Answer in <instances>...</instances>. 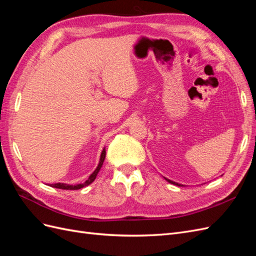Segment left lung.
Wrapping results in <instances>:
<instances>
[{
	"label": "left lung",
	"instance_id": "obj_1",
	"mask_svg": "<svg viewBox=\"0 0 256 256\" xmlns=\"http://www.w3.org/2000/svg\"><path fill=\"white\" fill-rule=\"evenodd\" d=\"M164 180H168L170 184H176V186H182V184H177V182H175L170 180H168V178H166V177H164ZM182 187H184V186H182Z\"/></svg>",
	"mask_w": 256,
	"mask_h": 256
}]
</instances>
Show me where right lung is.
Masks as SVG:
<instances>
[{
  "mask_svg": "<svg viewBox=\"0 0 256 256\" xmlns=\"http://www.w3.org/2000/svg\"><path fill=\"white\" fill-rule=\"evenodd\" d=\"M104 158H106V148L102 150V154H100V160H99V164H98L96 170L90 175V177H88V180H85L83 184H63V182H58V184H50V186H51V187L58 188V189H63V190H78V189H81V188L85 187V186H88L90 184H92V182L95 180V178H96L98 172L100 171V168H102V164H104Z\"/></svg>",
  "mask_w": 256,
  "mask_h": 256,
  "instance_id": "1",
  "label": "right lung"
}]
</instances>
